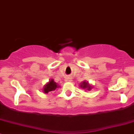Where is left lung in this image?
<instances>
[{"mask_svg": "<svg viewBox=\"0 0 134 134\" xmlns=\"http://www.w3.org/2000/svg\"><path fill=\"white\" fill-rule=\"evenodd\" d=\"M81 87H82L83 88H86L88 90H90L91 88H92V87L88 85V82H85V81H84V82H82V84H81Z\"/></svg>", "mask_w": 134, "mask_h": 134, "instance_id": "1", "label": "left lung"}]
</instances>
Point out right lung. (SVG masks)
I'll list each match as a JSON object with an SVG mask.
<instances>
[{
    "instance_id": "add662e5",
    "label": "right lung",
    "mask_w": 134,
    "mask_h": 134,
    "mask_svg": "<svg viewBox=\"0 0 134 134\" xmlns=\"http://www.w3.org/2000/svg\"><path fill=\"white\" fill-rule=\"evenodd\" d=\"M58 88V86L55 82H54L53 79L50 80L48 83H47L43 88V92L44 93H48L49 92L55 90L56 88Z\"/></svg>"
}]
</instances>
